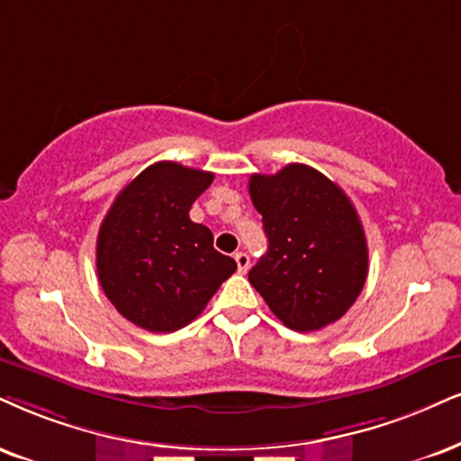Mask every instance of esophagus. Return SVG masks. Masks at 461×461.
<instances>
[{"label":"esophagus","mask_w":461,"mask_h":461,"mask_svg":"<svg viewBox=\"0 0 461 461\" xmlns=\"http://www.w3.org/2000/svg\"><path fill=\"white\" fill-rule=\"evenodd\" d=\"M235 263H237V269H240V274H248L249 257L246 252H237L235 254Z\"/></svg>","instance_id":"1"}]
</instances>
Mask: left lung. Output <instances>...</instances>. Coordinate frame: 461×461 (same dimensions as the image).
Returning a JSON list of instances; mask_svg holds the SVG:
<instances>
[{"mask_svg":"<svg viewBox=\"0 0 461 461\" xmlns=\"http://www.w3.org/2000/svg\"><path fill=\"white\" fill-rule=\"evenodd\" d=\"M249 196L269 240L249 284L293 331L339 321L367 277L366 232L350 198L308 164L252 175Z\"/></svg>","mask_w":461,"mask_h":461,"instance_id":"8db88e82","label":"left lung"}]
</instances>
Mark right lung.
Listing matches in <instances>:
<instances>
[{"label": "right lung", "instance_id": "1", "mask_svg": "<svg viewBox=\"0 0 461 461\" xmlns=\"http://www.w3.org/2000/svg\"><path fill=\"white\" fill-rule=\"evenodd\" d=\"M213 173L156 162L119 192L102 220L95 267L102 291L136 327L170 333L185 327L235 274L190 207Z\"/></svg>", "mask_w": 461, "mask_h": 461}]
</instances>
